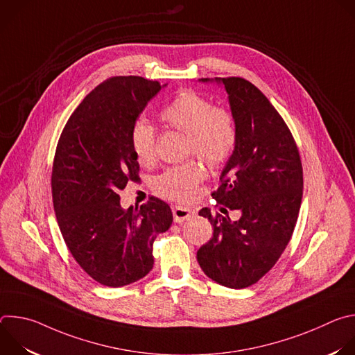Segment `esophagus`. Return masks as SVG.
<instances>
[{"mask_svg": "<svg viewBox=\"0 0 355 355\" xmlns=\"http://www.w3.org/2000/svg\"><path fill=\"white\" fill-rule=\"evenodd\" d=\"M173 215H174V222L175 223H182L185 220H188L189 218H192L195 215V211L191 208H185V207H178L174 205L173 208Z\"/></svg>", "mask_w": 355, "mask_h": 355, "instance_id": "obj_1", "label": "esophagus"}]
</instances>
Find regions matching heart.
Masks as SVG:
<instances>
[{
	"label": "heart",
	"mask_w": 355,
	"mask_h": 355,
	"mask_svg": "<svg viewBox=\"0 0 355 355\" xmlns=\"http://www.w3.org/2000/svg\"><path fill=\"white\" fill-rule=\"evenodd\" d=\"M170 128L188 137V148L212 167H220L232 156L237 129L233 115L214 107L211 101L193 91H181L160 112ZM130 144L139 164L156 162V133L144 121H137L130 132ZM205 170L196 162L170 167L155 181L157 193L164 198L187 202L195 195L196 185L204 180Z\"/></svg>",
	"instance_id": "heart-1"
}]
</instances>
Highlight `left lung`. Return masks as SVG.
I'll return each mask as SVG.
<instances>
[{
	"instance_id": "left-lung-1",
	"label": "left lung",
	"mask_w": 355,
	"mask_h": 355,
	"mask_svg": "<svg viewBox=\"0 0 355 355\" xmlns=\"http://www.w3.org/2000/svg\"><path fill=\"white\" fill-rule=\"evenodd\" d=\"M225 87L237 140L212 193L220 212L240 218H208L212 239L198 252V263L212 281L233 289L263 278L278 261L293 233L302 202L303 171L296 143L268 98L240 77L200 78Z\"/></svg>"
}]
</instances>
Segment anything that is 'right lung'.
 I'll return each mask as SVG.
<instances>
[{"instance_id": "right-lung-1", "label": "right lung", "mask_w": 355, "mask_h": 355, "mask_svg": "<svg viewBox=\"0 0 355 355\" xmlns=\"http://www.w3.org/2000/svg\"><path fill=\"white\" fill-rule=\"evenodd\" d=\"M160 85L119 76L95 87L67 121L58 143L52 193L56 219L71 256L96 282L129 285L153 268V241L173 223L159 198L121 207L119 191L136 180L130 132Z\"/></svg>"}]
</instances>
